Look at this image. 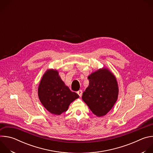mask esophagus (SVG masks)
Wrapping results in <instances>:
<instances>
[{"label": "esophagus", "instance_id": "1", "mask_svg": "<svg viewBox=\"0 0 153 153\" xmlns=\"http://www.w3.org/2000/svg\"><path fill=\"white\" fill-rule=\"evenodd\" d=\"M82 90H79V91H77V94H79V96H80V97H81L82 96Z\"/></svg>", "mask_w": 153, "mask_h": 153}]
</instances>
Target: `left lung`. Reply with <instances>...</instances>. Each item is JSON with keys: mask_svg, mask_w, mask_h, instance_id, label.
Instances as JSON below:
<instances>
[{"mask_svg": "<svg viewBox=\"0 0 153 153\" xmlns=\"http://www.w3.org/2000/svg\"><path fill=\"white\" fill-rule=\"evenodd\" d=\"M89 85L83 93L82 100L97 117L105 116L116 103L119 86L113 73L103 67L88 76Z\"/></svg>", "mask_w": 153, "mask_h": 153, "instance_id": "1", "label": "left lung"}]
</instances>
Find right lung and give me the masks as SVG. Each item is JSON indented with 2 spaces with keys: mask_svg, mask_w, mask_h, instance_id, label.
<instances>
[{
  "mask_svg": "<svg viewBox=\"0 0 153 153\" xmlns=\"http://www.w3.org/2000/svg\"><path fill=\"white\" fill-rule=\"evenodd\" d=\"M39 99L50 113L60 115L68 110L71 102L79 97L65 84L57 70L48 69L43 74L38 87Z\"/></svg>",
  "mask_w": 153,
  "mask_h": 153,
  "instance_id": "right-lung-1",
  "label": "right lung"
}]
</instances>
